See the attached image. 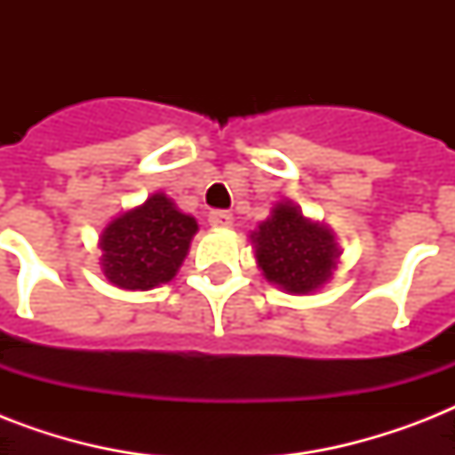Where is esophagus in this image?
<instances>
[{"label":"esophagus","mask_w":455,"mask_h":455,"mask_svg":"<svg viewBox=\"0 0 455 455\" xmlns=\"http://www.w3.org/2000/svg\"><path fill=\"white\" fill-rule=\"evenodd\" d=\"M207 221L217 228H228L234 224V214L227 212V210H212V212L207 214Z\"/></svg>","instance_id":"1"}]
</instances>
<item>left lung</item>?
<instances>
[{
  "label": "left lung",
  "instance_id": "1",
  "mask_svg": "<svg viewBox=\"0 0 455 455\" xmlns=\"http://www.w3.org/2000/svg\"><path fill=\"white\" fill-rule=\"evenodd\" d=\"M252 241L264 276L291 292H311L323 285L339 255L331 231L304 220L288 203L274 207L271 220L259 224Z\"/></svg>",
  "mask_w": 455,
  "mask_h": 455
}]
</instances>
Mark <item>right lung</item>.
Listing matches in <instances>:
<instances>
[{"label": "right lung", "mask_w": 455, "mask_h": 455, "mask_svg": "<svg viewBox=\"0 0 455 455\" xmlns=\"http://www.w3.org/2000/svg\"><path fill=\"white\" fill-rule=\"evenodd\" d=\"M196 231L193 217L181 214L170 198L156 193L103 231V274L124 291L167 283L184 262Z\"/></svg>", "instance_id": "1"}]
</instances>
